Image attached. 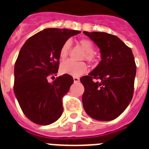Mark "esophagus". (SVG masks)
<instances>
[{"instance_id":"1","label":"esophagus","mask_w":149,"mask_h":149,"mask_svg":"<svg viewBox=\"0 0 149 149\" xmlns=\"http://www.w3.org/2000/svg\"><path fill=\"white\" fill-rule=\"evenodd\" d=\"M73 81H74L75 83H76V82H79V78L74 76V77H73Z\"/></svg>"}]
</instances>
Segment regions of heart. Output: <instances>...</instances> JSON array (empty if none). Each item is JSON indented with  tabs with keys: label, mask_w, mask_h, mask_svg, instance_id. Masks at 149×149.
<instances>
[{
	"label": "heart",
	"mask_w": 149,
	"mask_h": 149,
	"mask_svg": "<svg viewBox=\"0 0 149 149\" xmlns=\"http://www.w3.org/2000/svg\"><path fill=\"white\" fill-rule=\"evenodd\" d=\"M79 43L86 52V55L84 58L88 61H93L94 60L93 55L94 53V46L93 42L88 39H82L79 41ZM70 48V42L69 41H66L62 45L59 51V58L61 60H64L67 58ZM87 65L84 62H74L70 60L63 62L60 67L61 73L69 74L73 76H79L84 74L87 71Z\"/></svg>",
	"instance_id": "b5f03b06"
}]
</instances>
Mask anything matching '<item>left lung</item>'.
Here are the masks:
<instances>
[{
  "mask_svg": "<svg viewBox=\"0 0 149 149\" xmlns=\"http://www.w3.org/2000/svg\"><path fill=\"white\" fill-rule=\"evenodd\" d=\"M99 47L101 61L80 79L85 88L82 103L86 113L97 121H111L131 101L136 67L130 48L118 37L105 32L84 31Z\"/></svg>",
  "mask_w": 149,
  "mask_h": 149,
  "instance_id": "1",
  "label": "left lung"
}]
</instances>
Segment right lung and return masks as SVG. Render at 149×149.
Segmentation results:
<instances>
[{"instance_id":"1","label":"right lung","mask_w":149,"mask_h":149,"mask_svg":"<svg viewBox=\"0 0 149 149\" xmlns=\"http://www.w3.org/2000/svg\"><path fill=\"white\" fill-rule=\"evenodd\" d=\"M80 32L46 28L30 37L21 49L14 68V93L23 113L33 123L50 125L62 115V98L73 83V77L64 74L52 83L48 79L58 73L62 45Z\"/></svg>"}]
</instances>
